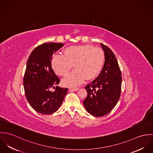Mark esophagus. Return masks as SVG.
I'll list each match as a JSON object with an SVG mask.
<instances>
[{"label": "esophagus", "instance_id": "34e87169", "mask_svg": "<svg viewBox=\"0 0 153 153\" xmlns=\"http://www.w3.org/2000/svg\"><path fill=\"white\" fill-rule=\"evenodd\" d=\"M78 88H71L69 89L71 91H76L77 90H78Z\"/></svg>", "mask_w": 153, "mask_h": 153}]
</instances>
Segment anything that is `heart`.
Segmentation results:
<instances>
[{"instance_id": "heart-1", "label": "heart", "mask_w": 153, "mask_h": 153, "mask_svg": "<svg viewBox=\"0 0 153 153\" xmlns=\"http://www.w3.org/2000/svg\"><path fill=\"white\" fill-rule=\"evenodd\" d=\"M105 55L99 48L84 45L71 46L65 49L64 55H55L52 59V66L59 76H65L72 68L75 69L62 80L64 85L74 87L81 84L85 79L95 78L104 65Z\"/></svg>"}]
</instances>
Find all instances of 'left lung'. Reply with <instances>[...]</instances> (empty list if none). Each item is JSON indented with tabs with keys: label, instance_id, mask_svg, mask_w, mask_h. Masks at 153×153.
Returning <instances> with one entry per match:
<instances>
[{
	"label": "left lung",
	"instance_id": "obj_1",
	"mask_svg": "<svg viewBox=\"0 0 153 153\" xmlns=\"http://www.w3.org/2000/svg\"><path fill=\"white\" fill-rule=\"evenodd\" d=\"M104 51L105 62L98 77L85 87L87 97L83 103L88 112L100 117L109 113L121 95V71L117 58L108 46L101 44Z\"/></svg>",
	"mask_w": 153,
	"mask_h": 153
}]
</instances>
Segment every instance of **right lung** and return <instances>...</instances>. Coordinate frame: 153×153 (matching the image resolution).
I'll list each match as a JSON object with an SVG mask.
<instances>
[{
	"label": "right lung",
	"instance_id": "1",
	"mask_svg": "<svg viewBox=\"0 0 153 153\" xmlns=\"http://www.w3.org/2000/svg\"><path fill=\"white\" fill-rule=\"evenodd\" d=\"M64 46L62 43L46 42L35 48L28 58L23 76L26 98L36 112L49 115L61 107L68 92V88L56 86L60 82L51 64L52 56Z\"/></svg>",
	"mask_w": 153,
	"mask_h": 153
}]
</instances>
